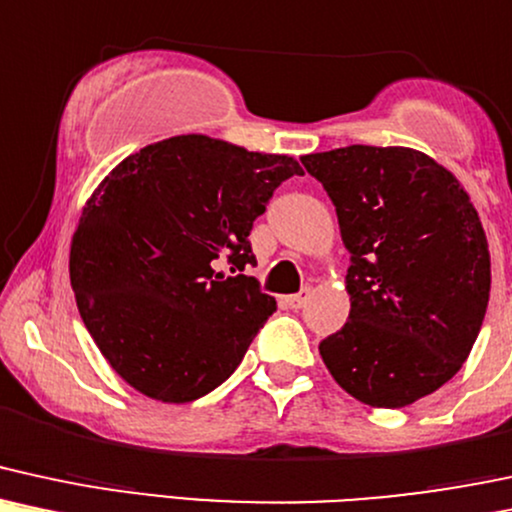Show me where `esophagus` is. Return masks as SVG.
Instances as JSON below:
<instances>
[{"mask_svg":"<svg viewBox=\"0 0 512 512\" xmlns=\"http://www.w3.org/2000/svg\"><path fill=\"white\" fill-rule=\"evenodd\" d=\"M309 297H311V292L309 290H302L299 294H290V297H285L282 299V302H285V306L287 309H304L306 306V302H309Z\"/></svg>","mask_w":512,"mask_h":512,"instance_id":"34e87169","label":"esophagus"}]
</instances>
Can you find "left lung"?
<instances>
[{
  "mask_svg": "<svg viewBox=\"0 0 512 512\" xmlns=\"http://www.w3.org/2000/svg\"><path fill=\"white\" fill-rule=\"evenodd\" d=\"M328 191L352 254L350 318L318 345L342 390L398 410L460 371L491 292L489 242L453 172L402 146L302 158Z\"/></svg>",
  "mask_w": 512,
  "mask_h": 512,
  "instance_id": "left-lung-1",
  "label": "left lung"
}]
</instances>
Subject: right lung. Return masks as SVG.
Returning a JSON list of instances; mask_svg holds the SVG:
<instances>
[{
    "mask_svg": "<svg viewBox=\"0 0 512 512\" xmlns=\"http://www.w3.org/2000/svg\"><path fill=\"white\" fill-rule=\"evenodd\" d=\"M304 174L290 155L203 134L150 143L119 162L83 206L69 278L102 357L131 388L170 405L232 376L275 311L242 275L268 198ZM228 258L239 276L217 270Z\"/></svg>",
    "mask_w": 512,
    "mask_h": 512,
    "instance_id": "1",
    "label": "right lung"
}]
</instances>
